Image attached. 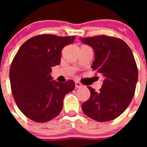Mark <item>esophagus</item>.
I'll use <instances>...</instances> for the list:
<instances>
[{
    "instance_id": "esophagus-1",
    "label": "esophagus",
    "mask_w": 147,
    "mask_h": 147,
    "mask_svg": "<svg viewBox=\"0 0 147 147\" xmlns=\"http://www.w3.org/2000/svg\"><path fill=\"white\" fill-rule=\"evenodd\" d=\"M75 85H76V88H82V84L78 81H76V82H75Z\"/></svg>"
}]
</instances>
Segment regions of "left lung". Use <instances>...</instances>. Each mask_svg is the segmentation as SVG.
I'll list each match as a JSON object with an SVG mask.
<instances>
[{
  "mask_svg": "<svg viewBox=\"0 0 147 147\" xmlns=\"http://www.w3.org/2000/svg\"><path fill=\"white\" fill-rule=\"evenodd\" d=\"M80 40L93 49L91 67L105 78L98 91L88 87L90 96L82 109L97 121L113 120L124 112L134 96L138 76L134 56L128 45L117 37L98 35Z\"/></svg>",
  "mask_w": 147,
  "mask_h": 147,
  "instance_id": "left-lung-1",
  "label": "left lung"
}]
</instances>
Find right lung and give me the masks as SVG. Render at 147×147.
Segmentation results:
<instances>
[{"label": "right lung", "mask_w": 147, "mask_h": 147, "mask_svg": "<svg viewBox=\"0 0 147 147\" xmlns=\"http://www.w3.org/2000/svg\"><path fill=\"white\" fill-rule=\"evenodd\" d=\"M76 37L40 34L26 40L11 62L9 70L11 93L18 108L31 120L45 123L57 117L63 99L75 82L51 81V67L60 64L61 53Z\"/></svg>", "instance_id": "add662e5"}]
</instances>
